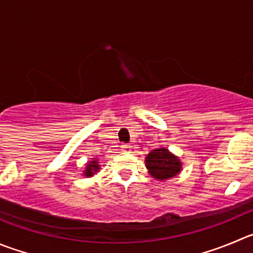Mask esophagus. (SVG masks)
Segmentation results:
<instances>
[{
    "mask_svg": "<svg viewBox=\"0 0 253 253\" xmlns=\"http://www.w3.org/2000/svg\"><path fill=\"white\" fill-rule=\"evenodd\" d=\"M122 150L123 151H126V153H129V151H131V145H130V144H123V145H122Z\"/></svg>",
    "mask_w": 253,
    "mask_h": 253,
    "instance_id": "esophagus-1",
    "label": "esophagus"
}]
</instances>
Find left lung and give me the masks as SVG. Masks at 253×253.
Instances as JSON below:
<instances>
[{
	"instance_id": "1",
	"label": "left lung",
	"mask_w": 253,
	"mask_h": 253,
	"mask_svg": "<svg viewBox=\"0 0 253 253\" xmlns=\"http://www.w3.org/2000/svg\"><path fill=\"white\" fill-rule=\"evenodd\" d=\"M145 167L154 179L165 181L181 171L182 163L177 156L170 153L169 149L158 148L146 155Z\"/></svg>"
}]
</instances>
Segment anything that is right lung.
Returning a JSON list of instances; mask_svg holds the SVG:
<instances>
[{
	"instance_id": "add662e5",
	"label": "right lung",
	"mask_w": 253,
	"mask_h": 253,
	"mask_svg": "<svg viewBox=\"0 0 253 253\" xmlns=\"http://www.w3.org/2000/svg\"><path fill=\"white\" fill-rule=\"evenodd\" d=\"M99 168H100V165L98 164L97 159H93V160H90L88 164H86L85 170H84V175H85L86 177L93 176L95 172L99 171Z\"/></svg>"
}]
</instances>
